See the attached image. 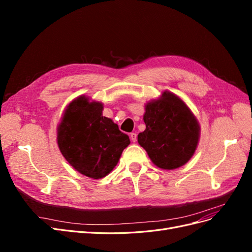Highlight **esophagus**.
Returning a JSON list of instances; mask_svg holds the SVG:
<instances>
[{
	"label": "esophagus",
	"instance_id": "1",
	"mask_svg": "<svg viewBox=\"0 0 252 252\" xmlns=\"http://www.w3.org/2000/svg\"><path fill=\"white\" fill-rule=\"evenodd\" d=\"M130 140L134 143V142H136V133H134V132H132V133H130Z\"/></svg>",
	"mask_w": 252,
	"mask_h": 252
}]
</instances>
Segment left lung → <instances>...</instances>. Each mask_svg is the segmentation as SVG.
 Wrapping results in <instances>:
<instances>
[{"mask_svg":"<svg viewBox=\"0 0 252 252\" xmlns=\"http://www.w3.org/2000/svg\"><path fill=\"white\" fill-rule=\"evenodd\" d=\"M146 129L138 142L151 162L165 170L185 165L192 158L200 140L201 127L193 112L180 96L168 90L145 105Z\"/></svg>","mask_w":252,"mask_h":252,"instance_id":"obj_1","label":"left lung"}]
</instances>
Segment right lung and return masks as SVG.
I'll list each match as a JSON object with an SVG mask.
<instances>
[{"label": "right lung", "instance_id": "1", "mask_svg": "<svg viewBox=\"0 0 252 252\" xmlns=\"http://www.w3.org/2000/svg\"><path fill=\"white\" fill-rule=\"evenodd\" d=\"M103 109L102 102L80 95L67 105L57 128L61 154L78 172L94 180L109 174L130 144L111 119L103 117Z\"/></svg>", "mask_w": 252, "mask_h": 252}]
</instances>
